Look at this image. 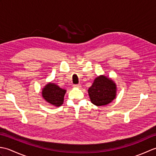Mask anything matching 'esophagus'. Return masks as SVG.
Listing matches in <instances>:
<instances>
[{
    "label": "esophagus",
    "instance_id": "esophagus-1",
    "mask_svg": "<svg viewBox=\"0 0 156 156\" xmlns=\"http://www.w3.org/2000/svg\"><path fill=\"white\" fill-rule=\"evenodd\" d=\"M73 87H74V88H80L81 87V84H74V85H73Z\"/></svg>",
    "mask_w": 156,
    "mask_h": 156
}]
</instances>
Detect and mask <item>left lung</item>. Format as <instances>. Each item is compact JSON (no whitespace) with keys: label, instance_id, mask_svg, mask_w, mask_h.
<instances>
[{"label":"left lung","instance_id":"obj_1","mask_svg":"<svg viewBox=\"0 0 156 156\" xmlns=\"http://www.w3.org/2000/svg\"><path fill=\"white\" fill-rule=\"evenodd\" d=\"M88 92L92 104L98 107L103 106L109 104L115 98L117 86L111 79L101 75L94 79Z\"/></svg>","mask_w":156,"mask_h":156}]
</instances>
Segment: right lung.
<instances>
[{
    "label": "right lung",
    "instance_id": "right-lung-1",
    "mask_svg": "<svg viewBox=\"0 0 156 156\" xmlns=\"http://www.w3.org/2000/svg\"><path fill=\"white\" fill-rule=\"evenodd\" d=\"M66 92L55 83H48L42 89V97L48 103L54 107H59L64 102Z\"/></svg>",
    "mask_w": 156,
    "mask_h": 156
}]
</instances>
